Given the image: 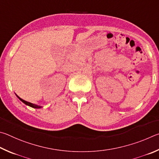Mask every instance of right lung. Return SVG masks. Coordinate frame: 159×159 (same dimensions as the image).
<instances>
[{
    "label": "right lung",
    "mask_w": 159,
    "mask_h": 159,
    "mask_svg": "<svg viewBox=\"0 0 159 159\" xmlns=\"http://www.w3.org/2000/svg\"><path fill=\"white\" fill-rule=\"evenodd\" d=\"M15 95L16 96V97H17V98H18L19 100H20V101H21L22 102H24V103L25 105H28V106L31 107H33V108H35V109H40V108L43 107L42 106H40V105H35V104H33V103H31V102H27V101H24V100L21 99V98H19V97L17 95H16V93H15Z\"/></svg>",
    "instance_id": "add662e5"
}]
</instances>
